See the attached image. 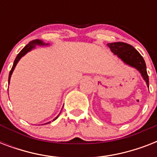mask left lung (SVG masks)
<instances>
[{
	"instance_id": "1",
	"label": "left lung",
	"mask_w": 157,
	"mask_h": 157,
	"mask_svg": "<svg viewBox=\"0 0 157 157\" xmlns=\"http://www.w3.org/2000/svg\"><path fill=\"white\" fill-rule=\"evenodd\" d=\"M107 45L112 52L117 54L125 63L138 69L149 87V78L147 72L146 63L139 51L135 50L131 45L124 42L109 43Z\"/></svg>"
}]
</instances>
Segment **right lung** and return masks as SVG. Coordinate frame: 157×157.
Returning <instances> with one entry per match:
<instances>
[{
    "instance_id": "obj_1",
    "label": "right lung",
    "mask_w": 157,
    "mask_h": 157,
    "mask_svg": "<svg viewBox=\"0 0 157 157\" xmlns=\"http://www.w3.org/2000/svg\"><path fill=\"white\" fill-rule=\"evenodd\" d=\"M36 44H37V45H45L44 43L41 41V40H32V41H30V42L28 43V45H26L25 47L23 48V50H21L20 52L18 53V54L17 55V57H16L15 60H14V62H13V67H12V68H11L10 71V75H9V83H10V77H11V75H12V73H13V69H14V67H15L16 64L18 63V62L19 61V59L22 58V57L23 56V55H25L28 52V51H30V50H32L33 49V48H35V45ZM59 117V116H58ZM58 117H55V119L56 120L57 118H58ZM50 123V122H49Z\"/></svg>"
}]
</instances>
